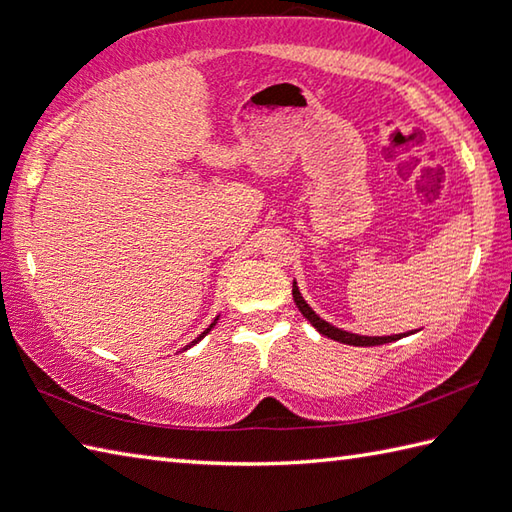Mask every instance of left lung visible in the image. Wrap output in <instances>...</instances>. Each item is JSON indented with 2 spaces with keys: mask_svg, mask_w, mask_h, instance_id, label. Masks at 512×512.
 I'll return each mask as SVG.
<instances>
[{
  "mask_svg": "<svg viewBox=\"0 0 512 512\" xmlns=\"http://www.w3.org/2000/svg\"><path fill=\"white\" fill-rule=\"evenodd\" d=\"M292 299H295L297 308L301 310L303 317H306V319L314 325V330H317V332L323 334V336H328V339H334V341L345 343V345H356V347L383 345V343L398 341V339H402V336L413 334V332H405V334H391V336H363V334H352V332H345V330H341V328H336V325H332V323H328L325 319H321L319 314L308 306V301L301 297L297 281H292Z\"/></svg>",
  "mask_w": 512,
  "mask_h": 512,
  "instance_id": "1",
  "label": "left lung"
}]
</instances>
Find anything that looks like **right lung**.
Returning <instances> with one entry per match:
<instances>
[{
    "instance_id": "right-lung-1",
    "label": "right lung",
    "mask_w": 512,
    "mask_h": 512,
    "mask_svg": "<svg viewBox=\"0 0 512 512\" xmlns=\"http://www.w3.org/2000/svg\"><path fill=\"white\" fill-rule=\"evenodd\" d=\"M217 319H220V317H215V321H213V323H211V325H209V328H206V330H204V332H202V334H200V336H198V339H195V341H191V343H189V345H187V347H184V350H189V347H193V345H195V343H198V341H202V339H204V336H206V334H209V332H211V330H213V325H215V323H217Z\"/></svg>"
}]
</instances>
